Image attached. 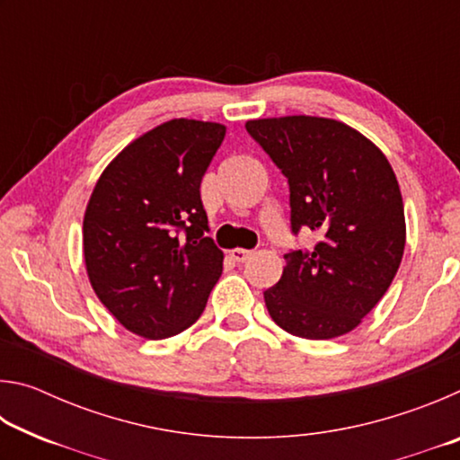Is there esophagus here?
Instances as JSON below:
<instances>
[{
    "mask_svg": "<svg viewBox=\"0 0 460 460\" xmlns=\"http://www.w3.org/2000/svg\"><path fill=\"white\" fill-rule=\"evenodd\" d=\"M229 255H231V258L235 260V261L243 263V261H247L249 258H252L253 252H249V249H243V247H235V249H231Z\"/></svg>",
    "mask_w": 460,
    "mask_h": 460,
    "instance_id": "esophagus-1",
    "label": "esophagus"
}]
</instances>
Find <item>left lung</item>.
Listing matches in <instances>:
<instances>
[{
  "instance_id": "left-lung-1",
  "label": "left lung",
  "mask_w": 460,
  "mask_h": 460,
  "mask_svg": "<svg viewBox=\"0 0 460 460\" xmlns=\"http://www.w3.org/2000/svg\"><path fill=\"white\" fill-rule=\"evenodd\" d=\"M255 142L290 184L292 231L321 235L313 252H290L263 292L274 323L294 337L351 332L394 282L406 247L398 178L385 154L347 123L286 115L249 119Z\"/></svg>"
}]
</instances>
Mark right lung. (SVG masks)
<instances>
[{
	"label": "right lung",
	"instance_id": "add662e5",
	"mask_svg": "<svg viewBox=\"0 0 460 460\" xmlns=\"http://www.w3.org/2000/svg\"><path fill=\"white\" fill-rule=\"evenodd\" d=\"M225 131L215 121L160 123L123 147L91 192L83 219L89 282L139 337L189 329L221 276L223 252L205 237L200 181Z\"/></svg>",
	"mask_w": 460,
	"mask_h": 460
}]
</instances>
